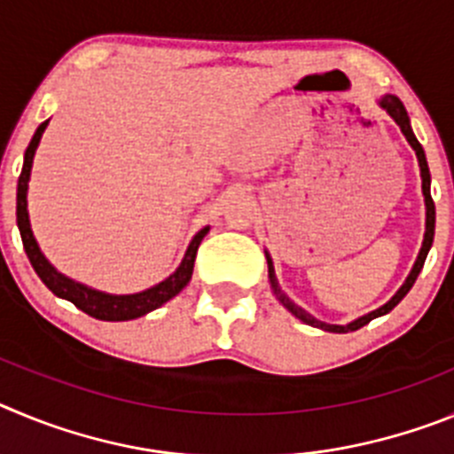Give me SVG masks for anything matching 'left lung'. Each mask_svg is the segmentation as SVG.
Instances as JSON below:
<instances>
[{"label":"left lung","mask_w":454,"mask_h":454,"mask_svg":"<svg viewBox=\"0 0 454 454\" xmlns=\"http://www.w3.org/2000/svg\"><path fill=\"white\" fill-rule=\"evenodd\" d=\"M377 106L384 108L388 115L393 118V122L398 124L400 131H403V136L407 138V143L411 145V150L416 152V159H419V168H420V179H423V198H425V234H423V246H420V252L419 256H416L414 262V268H411V272L407 275V279H404L403 286L395 291V295H393L388 302H384L382 307L375 309V311H371V314H364L359 316V318L350 320L348 325H330V323H323V320L314 318L311 314H307L302 307H298V304L293 302L291 298H288L286 293L279 288V284H277V277H275V266H272V259L270 254L266 252V262H268V279H270V288L272 293H275V298L279 300V302L284 304V309H288L293 316L298 320H302V323L311 325V327H318V330L323 332H334V334H346V332H355L359 330V327H364V325L371 323L372 318H380V316L388 314L395 304L400 302V300L404 298L409 293V288L414 286L416 277H419V272L423 270V263L425 259H427V252H430L432 247V240H434V220H436V211H434V202H432V192H430V168H427V159H425V152L423 147H420L419 138L414 136V131H411V122H409V115H407V108L403 106V102H400L395 95H384V98L377 99Z\"/></svg>","instance_id":"obj_1"}]
</instances>
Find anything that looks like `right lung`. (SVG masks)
Returning a JSON list of instances; mask_svg holds the SVG:
<instances>
[{
	"label": "right lung",
	"mask_w": 454,
	"mask_h": 454,
	"mask_svg": "<svg viewBox=\"0 0 454 454\" xmlns=\"http://www.w3.org/2000/svg\"><path fill=\"white\" fill-rule=\"evenodd\" d=\"M50 120L40 124L35 129L34 138H31L29 147L24 152V163L22 172H20L18 179V230L22 236V246L27 256H29L31 266H34L35 275L43 279L47 288L54 293L56 298H63L67 302H72L77 309H82L83 314L92 316L98 320H111V323H118V320H134L140 316L150 314L154 309H159L161 304H166L168 300H172L177 293H182V288L191 282L192 277V266H195V254H198V247L202 243L204 236L208 234V227L200 230L198 234L192 236V240L188 243L186 254H184L182 263L177 266V270L172 272L170 277H166L163 282L154 284V286L145 288L140 293H129V295H114V293H104L98 288L86 286L82 282H74L67 275L56 270L50 263L43 250H40L38 240H35L34 231H31L29 223V208H27V191H29V179H31V166H34L35 150L40 145V138L45 134Z\"/></svg>",
	"instance_id": "right-lung-1"
}]
</instances>
